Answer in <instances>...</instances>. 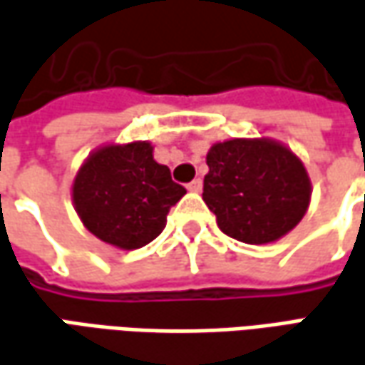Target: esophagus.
I'll return each instance as SVG.
<instances>
[{
  "label": "esophagus",
  "instance_id": "1",
  "mask_svg": "<svg viewBox=\"0 0 365 365\" xmlns=\"http://www.w3.org/2000/svg\"><path fill=\"white\" fill-rule=\"evenodd\" d=\"M202 185L203 182L197 178V180H193V182L187 183V190H190V192H202Z\"/></svg>",
  "mask_w": 365,
  "mask_h": 365
}]
</instances>
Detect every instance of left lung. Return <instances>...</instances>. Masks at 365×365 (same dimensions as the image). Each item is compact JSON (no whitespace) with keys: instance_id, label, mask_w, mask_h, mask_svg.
Returning <instances> with one entry per match:
<instances>
[{"instance_id":"left-lung-1","label":"left lung","mask_w":365,"mask_h":365,"mask_svg":"<svg viewBox=\"0 0 365 365\" xmlns=\"http://www.w3.org/2000/svg\"><path fill=\"white\" fill-rule=\"evenodd\" d=\"M203 202L225 235L244 244H269L306 215L312 183L306 168L274 140H227L207 151Z\"/></svg>"}]
</instances>
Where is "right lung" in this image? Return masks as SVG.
I'll list each match as a JSON object with an SVG mask.
<instances>
[{"mask_svg": "<svg viewBox=\"0 0 365 365\" xmlns=\"http://www.w3.org/2000/svg\"><path fill=\"white\" fill-rule=\"evenodd\" d=\"M183 193L170 168L153 160L148 141L99 148L73 182V203L83 225L121 250L143 247L162 234L170 207Z\"/></svg>", "mask_w": 365, "mask_h": 365, "instance_id": "1", "label": "right lung"}]
</instances>
